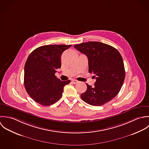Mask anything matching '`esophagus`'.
Listing matches in <instances>:
<instances>
[{
	"label": "esophagus",
	"mask_w": 149,
	"mask_h": 149,
	"mask_svg": "<svg viewBox=\"0 0 149 149\" xmlns=\"http://www.w3.org/2000/svg\"><path fill=\"white\" fill-rule=\"evenodd\" d=\"M72 84H77V83H78V81H77V80L73 79V80H72Z\"/></svg>",
	"instance_id": "esophagus-1"
}]
</instances>
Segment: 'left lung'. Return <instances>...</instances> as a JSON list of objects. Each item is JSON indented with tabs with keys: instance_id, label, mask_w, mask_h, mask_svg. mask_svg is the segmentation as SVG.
I'll use <instances>...</instances> for the list:
<instances>
[{
	"instance_id": "1",
	"label": "left lung",
	"mask_w": 149,
	"mask_h": 149,
	"mask_svg": "<svg viewBox=\"0 0 149 149\" xmlns=\"http://www.w3.org/2000/svg\"><path fill=\"white\" fill-rule=\"evenodd\" d=\"M74 47L87 56L89 72L96 78L93 88L86 84V91L81 95L82 100L93 106H101L112 100L119 93L125 78L124 63L119 51L109 45L97 41Z\"/></svg>"
}]
</instances>
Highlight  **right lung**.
Masks as SVG:
<instances>
[{
  "label": "right lung",
  "instance_id": "add662e5",
  "mask_svg": "<svg viewBox=\"0 0 149 149\" xmlns=\"http://www.w3.org/2000/svg\"><path fill=\"white\" fill-rule=\"evenodd\" d=\"M72 45H43L28 56L24 68V85L30 97L36 102L49 106L62 96L64 86L70 80L61 81L55 76L61 67V56Z\"/></svg>",
  "mask_w": 149,
  "mask_h": 149
}]
</instances>
